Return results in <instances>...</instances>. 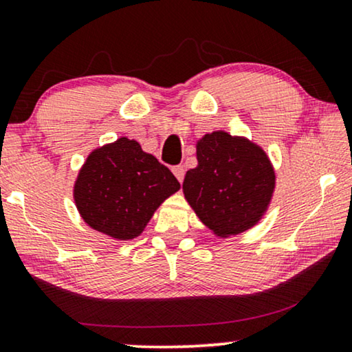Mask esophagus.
I'll list each match as a JSON object with an SVG mask.
<instances>
[{
	"label": "esophagus",
	"instance_id": "34e87169",
	"mask_svg": "<svg viewBox=\"0 0 352 352\" xmlns=\"http://www.w3.org/2000/svg\"><path fill=\"white\" fill-rule=\"evenodd\" d=\"M172 172H174V175L177 177L178 182H183V177H185V167H183L182 164L180 166H174L172 167Z\"/></svg>",
	"mask_w": 352,
	"mask_h": 352
}]
</instances>
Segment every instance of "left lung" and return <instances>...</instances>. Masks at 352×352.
Listing matches in <instances>:
<instances>
[{
	"instance_id": "obj_1",
	"label": "left lung",
	"mask_w": 352,
	"mask_h": 352,
	"mask_svg": "<svg viewBox=\"0 0 352 352\" xmlns=\"http://www.w3.org/2000/svg\"><path fill=\"white\" fill-rule=\"evenodd\" d=\"M197 166L186 172L183 192L214 234H239L260 221L273 197L276 175L266 153L244 137L206 133L196 145Z\"/></svg>"
}]
</instances>
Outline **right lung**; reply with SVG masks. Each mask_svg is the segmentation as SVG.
Returning a JSON list of instances; mask_svg holds the SVG:
<instances>
[{
  "label": "right lung",
  "instance_id": "add662e5",
  "mask_svg": "<svg viewBox=\"0 0 352 352\" xmlns=\"http://www.w3.org/2000/svg\"><path fill=\"white\" fill-rule=\"evenodd\" d=\"M180 190L174 174L127 137L94 150L75 183L82 220L115 239L142 234L161 202Z\"/></svg>",
  "mask_w": 352,
  "mask_h": 352
}]
</instances>
